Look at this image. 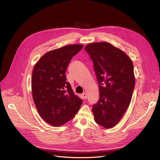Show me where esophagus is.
Returning <instances> with one entry per match:
<instances>
[{
  "instance_id": "1",
  "label": "esophagus",
  "mask_w": 160,
  "mask_h": 160,
  "mask_svg": "<svg viewBox=\"0 0 160 160\" xmlns=\"http://www.w3.org/2000/svg\"><path fill=\"white\" fill-rule=\"evenodd\" d=\"M82 98L83 99H86L87 98V94L86 93H83L82 94Z\"/></svg>"
}]
</instances>
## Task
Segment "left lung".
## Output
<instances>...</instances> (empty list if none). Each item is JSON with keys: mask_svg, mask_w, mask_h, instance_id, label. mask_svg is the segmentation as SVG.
Instances as JSON below:
<instances>
[{"mask_svg": "<svg viewBox=\"0 0 160 160\" xmlns=\"http://www.w3.org/2000/svg\"><path fill=\"white\" fill-rule=\"evenodd\" d=\"M85 51L93 62L99 99L93 105L96 122L104 128L116 125L131 101L135 86L132 60L108 42L88 44Z\"/></svg>", "mask_w": 160, "mask_h": 160, "instance_id": "obj_1", "label": "left lung"}]
</instances>
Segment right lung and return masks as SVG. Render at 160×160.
<instances>
[{"mask_svg": "<svg viewBox=\"0 0 160 160\" xmlns=\"http://www.w3.org/2000/svg\"><path fill=\"white\" fill-rule=\"evenodd\" d=\"M82 45H69L47 52L34 66L32 90L34 103L41 118L58 127L73 119L82 100L75 96L66 82V68Z\"/></svg>", "mask_w": 160, "mask_h": 160, "instance_id": "right-lung-1", "label": "right lung"}]
</instances>
